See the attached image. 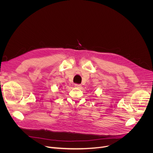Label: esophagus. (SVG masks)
<instances>
[{"label":"esophagus","instance_id":"1","mask_svg":"<svg viewBox=\"0 0 153 153\" xmlns=\"http://www.w3.org/2000/svg\"><path fill=\"white\" fill-rule=\"evenodd\" d=\"M74 86L76 87V88H80L81 87H82V85H81L80 84H77V83H76V84L74 85Z\"/></svg>","mask_w":153,"mask_h":153}]
</instances>
